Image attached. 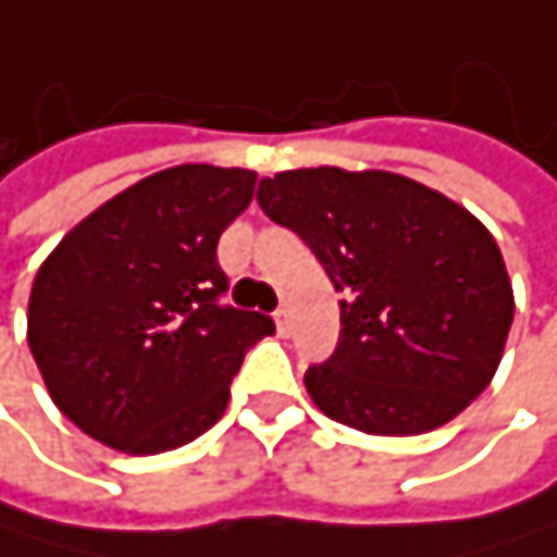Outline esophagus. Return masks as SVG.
Returning a JSON list of instances; mask_svg holds the SVG:
<instances>
[{
    "mask_svg": "<svg viewBox=\"0 0 557 557\" xmlns=\"http://www.w3.org/2000/svg\"><path fill=\"white\" fill-rule=\"evenodd\" d=\"M273 323H276V333H290L294 330V313H290V307H281V310H276L273 313Z\"/></svg>",
    "mask_w": 557,
    "mask_h": 557,
    "instance_id": "obj_1",
    "label": "esophagus"
}]
</instances>
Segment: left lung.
<instances>
[{
	"label": "left lung",
	"instance_id": "8db88e82",
	"mask_svg": "<svg viewBox=\"0 0 557 557\" xmlns=\"http://www.w3.org/2000/svg\"><path fill=\"white\" fill-rule=\"evenodd\" d=\"M257 205L323 263L339 343L304 383L330 419L419 435L495 376L515 297L495 237L462 205L393 171L300 168L263 177Z\"/></svg>",
	"mask_w": 557,
	"mask_h": 557
}]
</instances>
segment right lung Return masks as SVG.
Wrapping results in <instances>:
<instances>
[{"mask_svg":"<svg viewBox=\"0 0 557 557\" xmlns=\"http://www.w3.org/2000/svg\"><path fill=\"white\" fill-rule=\"evenodd\" d=\"M257 174L177 164L114 194L38 267L28 349L52 403L91 440L154 456L211 429L273 320L224 307V227Z\"/></svg>","mask_w":557,"mask_h":557,"instance_id":"obj_1","label":"right lung"}]
</instances>
